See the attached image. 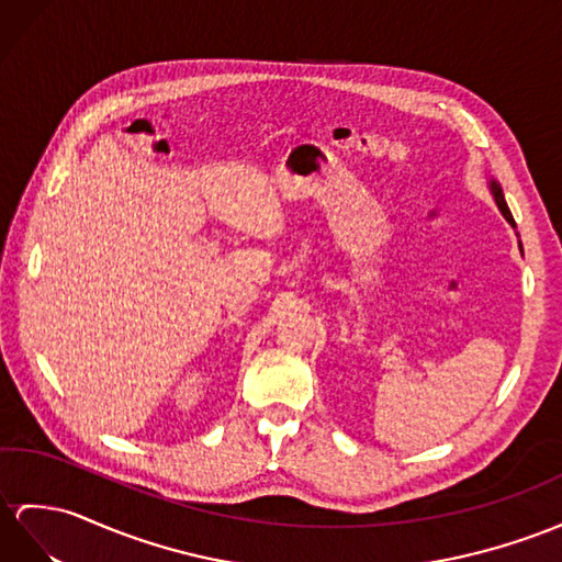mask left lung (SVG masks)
I'll list each match as a JSON object with an SVG mask.
<instances>
[{"mask_svg":"<svg viewBox=\"0 0 562 562\" xmlns=\"http://www.w3.org/2000/svg\"><path fill=\"white\" fill-rule=\"evenodd\" d=\"M491 190H494V198H496V202H498V207H501V212H503V216L508 218L510 224H515V218H513V214H510V210H508V204H505V198H503V190L496 186V183H491Z\"/></svg>","mask_w":562,"mask_h":562,"instance_id":"1","label":"left lung"}]
</instances>
